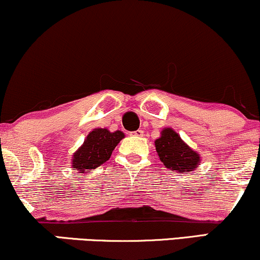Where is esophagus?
<instances>
[{
    "instance_id": "esophagus-1",
    "label": "esophagus",
    "mask_w": 260,
    "mask_h": 260,
    "mask_svg": "<svg viewBox=\"0 0 260 260\" xmlns=\"http://www.w3.org/2000/svg\"><path fill=\"white\" fill-rule=\"evenodd\" d=\"M143 134H145V131L139 129V130L134 131V133H131V135H134V136H136V137H142Z\"/></svg>"
}]
</instances>
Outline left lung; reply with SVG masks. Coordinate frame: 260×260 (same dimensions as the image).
Masks as SVG:
<instances>
[{
  "instance_id": "8db88e82",
  "label": "left lung",
  "mask_w": 260,
  "mask_h": 260,
  "mask_svg": "<svg viewBox=\"0 0 260 260\" xmlns=\"http://www.w3.org/2000/svg\"><path fill=\"white\" fill-rule=\"evenodd\" d=\"M154 143L159 159L164 162L165 168L171 171H193L200 162V155L171 127H165L161 131V136L156 139Z\"/></svg>"
}]
</instances>
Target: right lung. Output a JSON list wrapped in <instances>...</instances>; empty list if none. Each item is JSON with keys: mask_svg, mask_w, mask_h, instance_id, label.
Returning <instances> with one entry per match:
<instances>
[{"mask_svg": "<svg viewBox=\"0 0 260 260\" xmlns=\"http://www.w3.org/2000/svg\"><path fill=\"white\" fill-rule=\"evenodd\" d=\"M121 139H124V134L119 130L111 133L110 130L99 127L90 131L84 143L72 156V169L83 174L99 168L111 158L112 152Z\"/></svg>", "mask_w": 260, "mask_h": 260, "instance_id": "right-lung-1", "label": "right lung"}]
</instances>
